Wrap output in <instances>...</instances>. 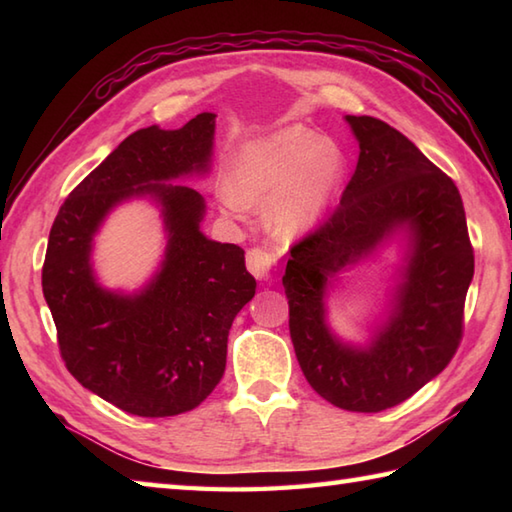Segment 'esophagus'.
I'll return each mask as SVG.
<instances>
[{
	"mask_svg": "<svg viewBox=\"0 0 512 512\" xmlns=\"http://www.w3.org/2000/svg\"><path fill=\"white\" fill-rule=\"evenodd\" d=\"M273 264H275V257L266 248L255 246L246 253V266L257 279H268L270 273H273Z\"/></svg>",
	"mask_w": 512,
	"mask_h": 512,
	"instance_id": "esophagus-1",
	"label": "esophagus"
}]
</instances>
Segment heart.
<instances>
[{
  "instance_id": "1",
  "label": "heart",
  "mask_w": 512,
  "mask_h": 512,
  "mask_svg": "<svg viewBox=\"0 0 512 512\" xmlns=\"http://www.w3.org/2000/svg\"><path fill=\"white\" fill-rule=\"evenodd\" d=\"M341 178V151L295 125L239 149L222 200L233 213L268 206L273 231L297 237L321 220Z\"/></svg>"
}]
</instances>
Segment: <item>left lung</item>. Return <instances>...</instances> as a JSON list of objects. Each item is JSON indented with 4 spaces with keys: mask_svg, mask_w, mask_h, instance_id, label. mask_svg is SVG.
<instances>
[{
    "mask_svg": "<svg viewBox=\"0 0 512 512\" xmlns=\"http://www.w3.org/2000/svg\"><path fill=\"white\" fill-rule=\"evenodd\" d=\"M361 147L336 209L292 244L284 275L290 339L310 387L334 407L376 413L411 398L451 363L464 332L473 246L455 182L398 129L345 116ZM412 233L397 308L365 351L324 325V284L396 227Z\"/></svg>",
    "mask_w": 512,
    "mask_h": 512,
    "instance_id": "left-lung-1",
    "label": "left lung"
}]
</instances>
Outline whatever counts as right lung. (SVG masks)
<instances>
[{"label":"right lung","mask_w":512,"mask_h":512,"mask_svg":"<svg viewBox=\"0 0 512 512\" xmlns=\"http://www.w3.org/2000/svg\"><path fill=\"white\" fill-rule=\"evenodd\" d=\"M215 114L165 132L138 129L65 198L41 270L68 372L96 396L143 418L191 411L220 383L233 319L255 297L237 244L200 233L202 195L165 180L209 169ZM154 194L170 244L157 279L134 298L95 284L91 237L112 205Z\"/></svg>","instance_id":"add662e5"}]
</instances>
